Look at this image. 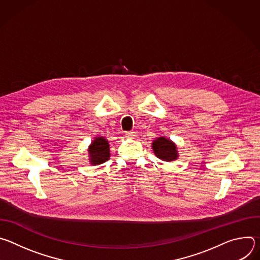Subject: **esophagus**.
<instances>
[{
	"mask_svg": "<svg viewBox=\"0 0 260 260\" xmlns=\"http://www.w3.org/2000/svg\"><path fill=\"white\" fill-rule=\"evenodd\" d=\"M125 137L126 138H129V139H133V138H135L136 137V132H134V131H129V132H125Z\"/></svg>",
	"mask_w": 260,
	"mask_h": 260,
	"instance_id": "obj_1",
	"label": "esophagus"
}]
</instances>
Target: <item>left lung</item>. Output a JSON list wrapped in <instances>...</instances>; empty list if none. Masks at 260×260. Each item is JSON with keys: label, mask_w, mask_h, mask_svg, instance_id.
I'll return each mask as SVG.
<instances>
[{"label": "left lung", "mask_w": 260, "mask_h": 260, "mask_svg": "<svg viewBox=\"0 0 260 260\" xmlns=\"http://www.w3.org/2000/svg\"><path fill=\"white\" fill-rule=\"evenodd\" d=\"M152 148L155 155L165 161H172L178 157L176 145L164 137L156 139L152 143Z\"/></svg>", "instance_id": "left-lung-1"}]
</instances>
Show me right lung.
Masks as SVG:
<instances>
[{
	"label": "right lung",
	"mask_w": 260,
	"mask_h": 260,
	"mask_svg": "<svg viewBox=\"0 0 260 260\" xmlns=\"http://www.w3.org/2000/svg\"><path fill=\"white\" fill-rule=\"evenodd\" d=\"M90 154V162L92 165H101L107 161L110 157L109 144L104 138H95V140L91 143L89 147Z\"/></svg>",
	"instance_id": "1"
}]
</instances>
